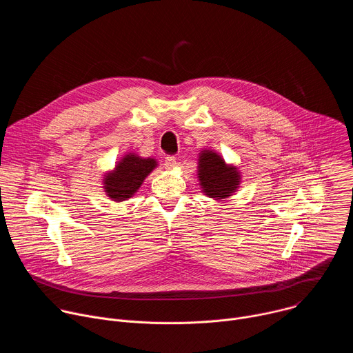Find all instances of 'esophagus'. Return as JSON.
<instances>
[{"mask_svg": "<svg viewBox=\"0 0 353 353\" xmlns=\"http://www.w3.org/2000/svg\"><path fill=\"white\" fill-rule=\"evenodd\" d=\"M165 165L168 169H173L176 166V158L174 157H166L165 158Z\"/></svg>", "mask_w": 353, "mask_h": 353, "instance_id": "1", "label": "esophagus"}]
</instances>
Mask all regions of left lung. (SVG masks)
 I'll use <instances>...</instances> for the list:
<instances>
[{
	"label": "left lung",
	"mask_w": 353,
	"mask_h": 353,
	"mask_svg": "<svg viewBox=\"0 0 353 353\" xmlns=\"http://www.w3.org/2000/svg\"><path fill=\"white\" fill-rule=\"evenodd\" d=\"M198 177L201 188L208 196L215 199H222L232 195L240 180L236 168L226 166L225 161L212 150H204L199 155Z\"/></svg>",
	"instance_id": "obj_1"
}]
</instances>
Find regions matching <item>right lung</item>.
I'll use <instances>...</instances> for the list:
<instances>
[{
  "label": "right lung",
  "instance_id": "add662e5",
  "mask_svg": "<svg viewBox=\"0 0 353 353\" xmlns=\"http://www.w3.org/2000/svg\"><path fill=\"white\" fill-rule=\"evenodd\" d=\"M157 168L155 159H143L137 155H125L116 166L114 172L106 176L105 190L113 201L131 198L141 187L145 177Z\"/></svg>",
  "mask_w": 353,
  "mask_h": 353
}]
</instances>
